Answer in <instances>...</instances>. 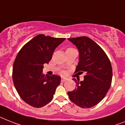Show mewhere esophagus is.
Segmentation results:
<instances>
[{"label": "esophagus", "instance_id": "34e87169", "mask_svg": "<svg viewBox=\"0 0 125 125\" xmlns=\"http://www.w3.org/2000/svg\"><path fill=\"white\" fill-rule=\"evenodd\" d=\"M66 80H67L66 78H64V77H62L61 79V81L62 82H65V81H66Z\"/></svg>", "mask_w": 125, "mask_h": 125}]
</instances>
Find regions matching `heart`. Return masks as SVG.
<instances>
[{"label": "heart", "instance_id": "heart-1", "mask_svg": "<svg viewBox=\"0 0 125 125\" xmlns=\"http://www.w3.org/2000/svg\"><path fill=\"white\" fill-rule=\"evenodd\" d=\"M61 73H62V74H64V73H65V72H61Z\"/></svg>", "mask_w": 125, "mask_h": 125}]
</instances>
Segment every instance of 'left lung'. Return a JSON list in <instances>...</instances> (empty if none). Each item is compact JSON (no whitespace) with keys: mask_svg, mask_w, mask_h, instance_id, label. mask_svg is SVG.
<instances>
[{"mask_svg":"<svg viewBox=\"0 0 125 125\" xmlns=\"http://www.w3.org/2000/svg\"><path fill=\"white\" fill-rule=\"evenodd\" d=\"M79 51V62L75 73H85L83 81L77 83L73 91L68 92L73 103L82 108H91L104 98L111 87L112 69L104 50L86 36L68 38Z\"/></svg>","mask_w":125,"mask_h":125,"instance_id":"left-lung-1","label":"left lung"}]
</instances>
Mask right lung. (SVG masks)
Segmentation results:
<instances>
[{
    "label": "right lung",
    "mask_w": 125,
    "mask_h": 125,
    "mask_svg": "<svg viewBox=\"0 0 125 125\" xmlns=\"http://www.w3.org/2000/svg\"><path fill=\"white\" fill-rule=\"evenodd\" d=\"M65 38L38 34L20 49L13 63V80L21 98L29 105L40 108L53 97L61 77L43 75V64H48L53 52Z\"/></svg>",
    "instance_id": "obj_1"
}]
</instances>
